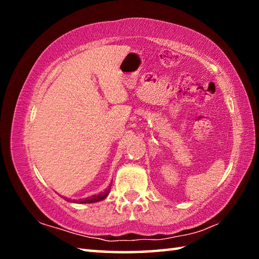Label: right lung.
Here are the masks:
<instances>
[{
    "label": "right lung",
    "mask_w": 259,
    "mask_h": 259,
    "mask_svg": "<svg viewBox=\"0 0 259 259\" xmlns=\"http://www.w3.org/2000/svg\"><path fill=\"white\" fill-rule=\"evenodd\" d=\"M107 194H108V190L103 192V193H100V194H98V195H93V196H90V198H87L85 200H81L80 202H82V203L97 202V201H100V200H103V199L106 198Z\"/></svg>",
    "instance_id": "add662e5"
}]
</instances>
